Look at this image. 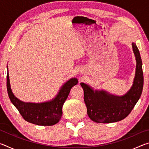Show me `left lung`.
Wrapping results in <instances>:
<instances>
[{"instance_id":"left-lung-1","label":"left lung","mask_w":149,"mask_h":149,"mask_svg":"<svg viewBox=\"0 0 149 149\" xmlns=\"http://www.w3.org/2000/svg\"><path fill=\"white\" fill-rule=\"evenodd\" d=\"M137 61L135 77L133 86L125 95L116 97L104 91H94L85 84H81L84 91V102L87 114L97 123H112L122 120L127 116L139 99L143 88V72L139 50L132 43Z\"/></svg>"}]
</instances>
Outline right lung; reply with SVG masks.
<instances>
[{"label":"right lung","mask_w":149,"mask_h":149,"mask_svg":"<svg viewBox=\"0 0 149 149\" xmlns=\"http://www.w3.org/2000/svg\"><path fill=\"white\" fill-rule=\"evenodd\" d=\"M77 79L72 78L62 87L55 99L48 102L26 103L17 99L12 92L8 73L6 86L8 97L24 119L29 123L39 125H53L59 122L62 116V106L67 99L70 90L77 84Z\"/></svg>","instance_id":"add662e5"}]
</instances>
